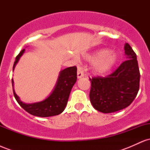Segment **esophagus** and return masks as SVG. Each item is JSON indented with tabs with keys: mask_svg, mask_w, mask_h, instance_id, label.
<instances>
[{
	"mask_svg": "<svg viewBox=\"0 0 150 150\" xmlns=\"http://www.w3.org/2000/svg\"><path fill=\"white\" fill-rule=\"evenodd\" d=\"M77 78H81V77H84L85 74H84V70H83V68H82L81 66H78L77 67Z\"/></svg>",
	"mask_w": 150,
	"mask_h": 150,
	"instance_id": "obj_1",
	"label": "esophagus"
}]
</instances>
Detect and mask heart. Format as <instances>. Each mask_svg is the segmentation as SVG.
I'll list each match as a JSON object with an SVG mask.
<instances>
[{
  "mask_svg": "<svg viewBox=\"0 0 150 150\" xmlns=\"http://www.w3.org/2000/svg\"><path fill=\"white\" fill-rule=\"evenodd\" d=\"M85 59L94 63L93 70L94 73L103 75L112 69L118 61V56L116 53L111 52L109 49H100L86 55Z\"/></svg>",
  "mask_w": 150,
  "mask_h": 150,
  "instance_id": "heart-1",
  "label": "heart"
}]
</instances>
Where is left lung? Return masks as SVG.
Here are the masks:
<instances>
[{
    "label": "left lung",
    "mask_w": 150,
    "mask_h": 150,
    "mask_svg": "<svg viewBox=\"0 0 150 150\" xmlns=\"http://www.w3.org/2000/svg\"><path fill=\"white\" fill-rule=\"evenodd\" d=\"M128 59L106 77L90 79V102L97 111L113 113L128 107L140 87V70L137 56L128 43L124 46Z\"/></svg>",
    "instance_id": "8db88e82"
}]
</instances>
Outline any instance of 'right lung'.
I'll list each match as a JSON object with an SVG mask.
<instances>
[{
	"mask_svg": "<svg viewBox=\"0 0 150 150\" xmlns=\"http://www.w3.org/2000/svg\"><path fill=\"white\" fill-rule=\"evenodd\" d=\"M25 51V49L22 50L15 58L13 65V71ZM76 81V67H69L61 70L56 85L51 94L44 100L32 104H26L20 100V97L15 92L13 79H12V85L15 99L26 111L35 116L50 117L60 114L64 111L68 103L70 93Z\"/></svg>",
	"mask_w": 150,
	"mask_h": 150,
	"instance_id": "right-lung-1",
	"label": "right lung"
}]
</instances>
